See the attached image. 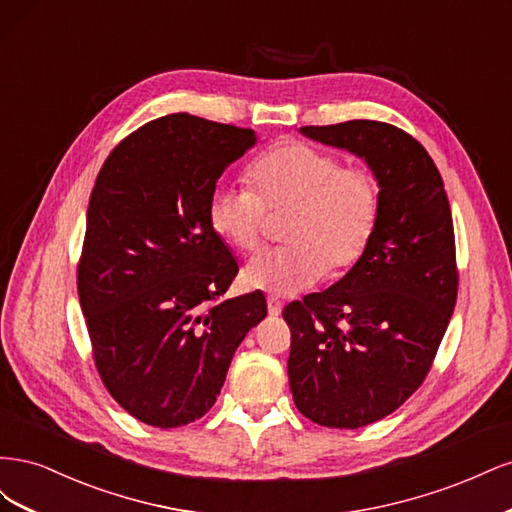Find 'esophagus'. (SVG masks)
Listing matches in <instances>:
<instances>
[{
	"mask_svg": "<svg viewBox=\"0 0 512 512\" xmlns=\"http://www.w3.org/2000/svg\"><path fill=\"white\" fill-rule=\"evenodd\" d=\"M267 307H269V314L271 316H280L282 314V301L273 297V294H269L267 297Z\"/></svg>",
	"mask_w": 512,
	"mask_h": 512,
	"instance_id": "1",
	"label": "esophagus"
}]
</instances>
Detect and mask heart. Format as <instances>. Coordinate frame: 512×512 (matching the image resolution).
<instances>
[{
  "label": "heart",
  "instance_id": "1",
  "mask_svg": "<svg viewBox=\"0 0 512 512\" xmlns=\"http://www.w3.org/2000/svg\"><path fill=\"white\" fill-rule=\"evenodd\" d=\"M250 188L215 185L207 215L211 228L252 252L260 243L265 207L288 209L286 245L258 252L243 269L250 288L292 294L327 273H344L359 262L378 222V183L367 168L342 166L335 153L286 141L247 166Z\"/></svg>",
  "mask_w": 512,
  "mask_h": 512
}]
</instances>
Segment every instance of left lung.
Masks as SVG:
<instances>
[{
	"label": "left lung",
	"instance_id": "1",
	"mask_svg": "<svg viewBox=\"0 0 512 512\" xmlns=\"http://www.w3.org/2000/svg\"><path fill=\"white\" fill-rule=\"evenodd\" d=\"M301 134L363 158L378 181V222L359 262L284 307L288 380L299 412L359 429L423 384L457 301L451 205L425 147L391 123L352 119Z\"/></svg>",
	"mask_w": 512,
	"mask_h": 512
}]
</instances>
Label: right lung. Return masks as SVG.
<instances>
[{"label":"right lung","mask_w":512,"mask_h":512,"mask_svg":"<svg viewBox=\"0 0 512 512\" xmlns=\"http://www.w3.org/2000/svg\"><path fill=\"white\" fill-rule=\"evenodd\" d=\"M254 145V130L166 115L123 138L91 192L76 284L94 361L117 404L151 427L205 416L267 316L258 290L213 303L239 265L209 224V196Z\"/></svg>","instance_id":"1"}]
</instances>
